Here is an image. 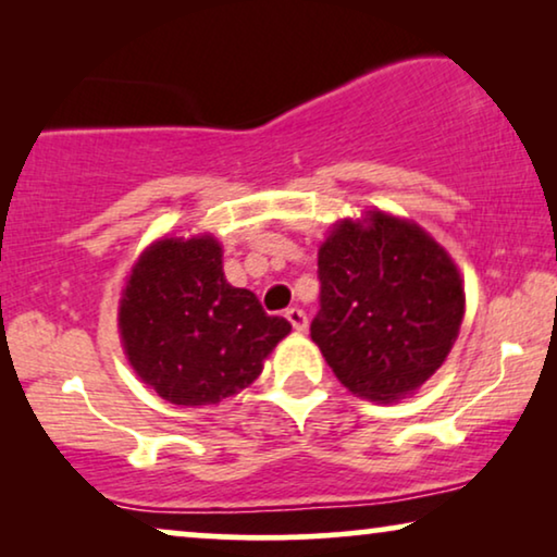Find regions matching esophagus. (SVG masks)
<instances>
[{
	"label": "esophagus",
	"instance_id": "obj_1",
	"mask_svg": "<svg viewBox=\"0 0 557 557\" xmlns=\"http://www.w3.org/2000/svg\"><path fill=\"white\" fill-rule=\"evenodd\" d=\"M286 319L288 322H292V326L296 332H307V326H309V322H307V314H304L301 309H286Z\"/></svg>",
	"mask_w": 557,
	"mask_h": 557
}]
</instances>
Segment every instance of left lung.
<instances>
[{"label":"left lung","mask_w":557,"mask_h":557,"mask_svg":"<svg viewBox=\"0 0 557 557\" xmlns=\"http://www.w3.org/2000/svg\"><path fill=\"white\" fill-rule=\"evenodd\" d=\"M311 339L349 393L400 400L444 364L463 319L451 256L410 220L370 210L319 248Z\"/></svg>","instance_id":"8db88e82"}]
</instances>
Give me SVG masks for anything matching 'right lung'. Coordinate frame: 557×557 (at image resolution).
Wrapping results in <instances>:
<instances>
[{
	"instance_id": "right-lung-1",
	"label": "right lung",
	"mask_w": 557,
	"mask_h": 557,
	"mask_svg": "<svg viewBox=\"0 0 557 557\" xmlns=\"http://www.w3.org/2000/svg\"><path fill=\"white\" fill-rule=\"evenodd\" d=\"M126 357L174 406H215L261 375L292 332L248 288L227 284L212 235L162 238L144 250L119 301Z\"/></svg>"
}]
</instances>
